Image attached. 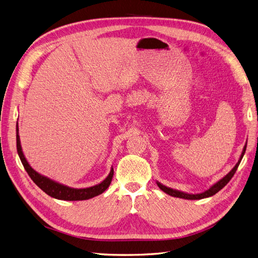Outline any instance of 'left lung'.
<instances>
[{
	"label": "left lung",
	"mask_w": 258,
	"mask_h": 258,
	"mask_svg": "<svg viewBox=\"0 0 258 258\" xmlns=\"http://www.w3.org/2000/svg\"><path fill=\"white\" fill-rule=\"evenodd\" d=\"M245 150H246V144H245L244 147H243V151H242L241 156H240V158H239L238 162L236 163V166L233 167V168L229 171V172H228L227 174H226L223 178H221L220 181H217L215 184H213L212 186H211L209 189H207V190H205V191H202V192H199V194H188V192H184V191L177 190V189L170 188V187L162 185V184L159 183L158 181L156 182V183H157L158 187H159V188H160L162 191H165L166 194L170 195V196H172V197H177V198H182V199H188V200H199V199H204V198L211 197V196H213V195H215L216 192L220 191V190L223 188V187L230 181L231 177L233 176V174L236 173V171H237V169H238V167H239V165H240V162H241L242 158H243Z\"/></svg>",
	"instance_id": "obj_1"
}]
</instances>
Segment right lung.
I'll use <instances>...</instances> for the list:
<instances>
[{
	"label": "right lung",
	"mask_w": 258,
	"mask_h": 258,
	"mask_svg": "<svg viewBox=\"0 0 258 258\" xmlns=\"http://www.w3.org/2000/svg\"><path fill=\"white\" fill-rule=\"evenodd\" d=\"M16 139H17V152L19 155V158L22 162L23 167H25L26 171L28 172L29 176L44 192H46L48 196L54 199L66 200V201L87 200L96 196H99V195L105 191L112 182V178L114 175L113 167L111 168L110 173H108V175L103 179L102 182L95 186L86 187V188H74V187H70L64 184L53 181V179L36 172V171L29 165L28 160L25 157V154L22 152L20 138H19L18 122H17V129H16Z\"/></svg>",
	"instance_id": "right-lung-1"
}]
</instances>
